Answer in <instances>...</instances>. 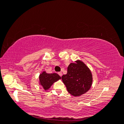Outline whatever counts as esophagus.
<instances>
[{
	"mask_svg": "<svg viewBox=\"0 0 124 124\" xmlns=\"http://www.w3.org/2000/svg\"><path fill=\"white\" fill-rule=\"evenodd\" d=\"M58 75H60L61 77H62V73L61 72H58Z\"/></svg>",
	"mask_w": 124,
	"mask_h": 124,
	"instance_id": "34e87169",
	"label": "esophagus"
}]
</instances>
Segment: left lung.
<instances>
[{
  "mask_svg": "<svg viewBox=\"0 0 124 124\" xmlns=\"http://www.w3.org/2000/svg\"><path fill=\"white\" fill-rule=\"evenodd\" d=\"M92 75L87 66L80 60L71 63L68 66L67 73L62 76L68 92L77 97L86 93L92 84Z\"/></svg>",
  "mask_w": 124,
  "mask_h": 124,
  "instance_id": "1",
  "label": "left lung"
}]
</instances>
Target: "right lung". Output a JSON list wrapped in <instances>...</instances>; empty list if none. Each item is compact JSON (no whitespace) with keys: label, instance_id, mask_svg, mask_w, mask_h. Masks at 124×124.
Returning a JSON list of instances; mask_svg holds the SVG:
<instances>
[{"label":"right lung","instance_id":"obj_1","mask_svg":"<svg viewBox=\"0 0 124 124\" xmlns=\"http://www.w3.org/2000/svg\"><path fill=\"white\" fill-rule=\"evenodd\" d=\"M60 79L61 77L57 73H47L46 71H43L39 76V84L45 91H47L55 82Z\"/></svg>","mask_w":124,"mask_h":124}]
</instances>
